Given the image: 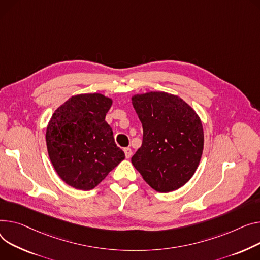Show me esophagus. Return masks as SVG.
<instances>
[{
    "instance_id": "1",
    "label": "esophagus",
    "mask_w": 260,
    "mask_h": 260,
    "mask_svg": "<svg viewBox=\"0 0 260 260\" xmlns=\"http://www.w3.org/2000/svg\"><path fill=\"white\" fill-rule=\"evenodd\" d=\"M124 153H125V157H126L127 159H129V158L132 157L133 151H132V149H131L129 147H127V148H124Z\"/></svg>"
}]
</instances>
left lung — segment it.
<instances>
[{"mask_svg":"<svg viewBox=\"0 0 260 260\" xmlns=\"http://www.w3.org/2000/svg\"><path fill=\"white\" fill-rule=\"evenodd\" d=\"M132 101L143 127L133 165L157 191L179 189L191 179L203 153L199 116L183 99L164 92L135 95Z\"/></svg>","mask_w":260,"mask_h":260,"instance_id":"obj_1","label":"left lung"}]
</instances>
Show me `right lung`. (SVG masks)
Here are the masks:
<instances>
[{"instance_id":"1","label":"right lung","mask_w":260,"mask_h":260,"mask_svg":"<svg viewBox=\"0 0 260 260\" xmlns=\"http://www.w3.org/2000/svg\"><path fill=\"white\" fill-rule=\"evenodd\" d=\"M111 106L112 99L101 94H82L52 116L46 133L49 158L68 185L91 190L125 159L106 122Z\"/></svg>"}]
</instances>
